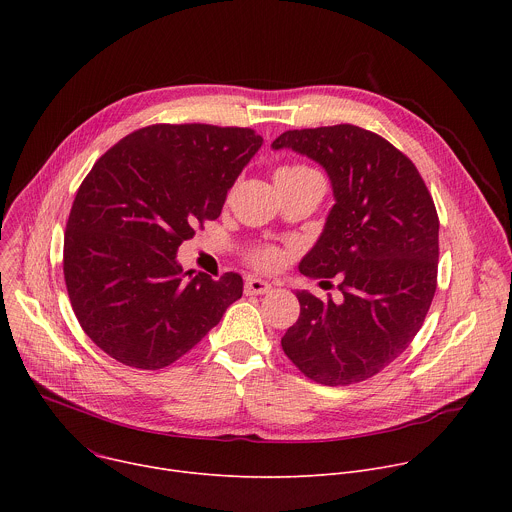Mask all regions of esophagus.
<instances>
[{
	"instance_id": "esophagus-1",
	"label": "esophagus",
	"mask_w": 512,
	"mask_h": 512,
	"mask_svg": "<svg viewBox=\"0 0 512 512\" xmlns=\"http://www.w3.org/2000/svg\"><path fill=\"white\" fill-rule=\"evenodd\" d=\"M271 291V285L263 279H247L245 281V294L247 296H263V294H269Z\"/></svg>"
}]
</instances>
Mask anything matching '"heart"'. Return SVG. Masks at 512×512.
<instances>
[{"label":"heart","instance_id":"obj_1","mask_svg":"<svg viewBox=\"0 0 512 512\" xmlns=\"http://www.w3.org/2000/svg\"><path fill=\"white\" fill-rule=\"evenodd\" d=\"M310 174H316V172L304 164H296V166L281 168L275 174V178H302V176H310ZM249 263L257 269L271 271L283 263V253L277 247H259L249 255Z\"/></svg>","mask_w":512,"mask_h":512}]
</instances>
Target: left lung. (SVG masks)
<instances>
[{
    "instance_id": "obj_1",
    "label": "left lung",
    "mask_w": 512,
    "mask_h": 512,
    "mask_svg": "<svg viewBox=\"0 0 512 512\" xmlns=\"http://www.w3.org/2000/svg\"><path fill=\"white\" fill-rule=\"evenodd\" d=\"M271 148L308 156L332 182L336 202L300 271L336 275L342 291L338 304L298 291L300 318L281 348L320 385L367 381L411 344L431 306L440 255L433 198L415 164L369 129H294Z\"/></svg>"
}]
</instances>
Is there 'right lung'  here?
Returning <instances> with one entry per match:
<instances>
[{
    "label": "right lung",
    "instance_id": "obj_1",
    "mask_svg": "<svg viewBox=\"0 0 512 512\" xmlns=\"http://www.w3.org/2000/svg\"><path fill=\"white\" fill-rule=\"evenodd\" d=\"M261 143L249 127L158 123L123 137L87 174L66 223L64 281L79 324L111 358L164 369L243 296L239 273L192 277L176 251L218 218Z\"/></svg>",
    "mask_w": 512,
    "mask_h": 512
}]
</instances>
